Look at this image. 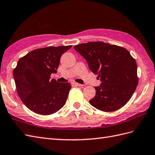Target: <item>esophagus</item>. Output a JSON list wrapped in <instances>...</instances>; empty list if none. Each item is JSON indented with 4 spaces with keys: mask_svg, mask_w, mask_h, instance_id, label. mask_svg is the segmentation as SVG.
I'll use <instances>...</instances> for the list:
<instances>
[{
    "mask_svg": "<svg viewBox=\"0 0 155 155\" xmlns=\"http://www.w3.org/2000/svg\"><path fill=\"white\" fill-rule=\"evenodd\" d=\"M73 84L74 85H75V86H83L82 84H79V83H77V82H73Z\"/></svg>",
    "mask_w": 155,
    "mask_h": 155,
    "instance_id": "1",
    "label": "esophagus"
}]
</instances>
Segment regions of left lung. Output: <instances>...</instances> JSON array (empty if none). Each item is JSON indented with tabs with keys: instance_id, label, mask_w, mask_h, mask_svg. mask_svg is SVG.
<instances>
[{
	"instance_id": "8db88e82",
	"label": "left lung",
	"mask_w": 155,
	"mask_h": 155,
	"mask_svg": "<svg viewBox=\"0 0 155 155\" xmlns=\"http://www.w3.org/2000/svg\"><path fill=\"white\" fill-rule=\"evenodd\" d=\"M101 81L94 87L96 94L90 100L104 112L120 109L132 97L138 84L137 63L128 50L104 42H90L74 46Z\"/></svg>"
}]
</instances>
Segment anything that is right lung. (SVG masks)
Wrapping results in <instances>:
<instances>
[{
    "label": "right lung",
    "mask_w": 155,
    "mask_h": 155,
    "mask_svg": "<svg viewBox=\"0 0 155 155\" xmlns=\"http://www.w3.org/2000/svg\"><path fill=\"white\" fill-rule=\"evenodd\" d=\"M72 47L60 46L38 48L19 59L13 75L19 98L27 108L41 115H49L65 104L71 85L50 79L56 73L60 58Z\"/></svg>",
    "instance_id": "add662e5"
}]
</instances>
